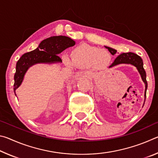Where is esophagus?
<instances>
[{
    "label": "esophagus",
    "mask_w": 158,
    "mask_h": 158,
    "mask_svg": "<svg viewBox=\"0 0 158 158\" xmlns=\"http://www.w3.org/2000/svg\"><path fill=\"white\" fill-rule=\"evenodd\" d=\"M84 75H89V73H84Z\"/></svg>",
    "instance_id": "34e87169"
}]
</instances>
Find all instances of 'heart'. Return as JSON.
<instances>
[{"label":"heart","mask_w":158,"mask_h":158,"mask_svg":"<svg viewBox=\"0 0 158 158\" xmlns=\"http://www.w3.org/2000/svg\"><path fill=\"white\" fill-rule=\"evenodd\" d=\"M63 60L68 65L81 68L93 65L96 69L105 68L111 60V55L105 50H100L99 48L87 44H81L74 48L72 52V58L67 56Z\"/></svg>","instance_id":"heart-1"}]
</instances>
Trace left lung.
I'll list each match as a JSON object with an SVG mask.
<instances>
[{
	"instance_id": "8db88e82",
	"label": "left lung",
	"mask_w": 158,
	"mask_h": 158,
	"mask_svg": "<svg viewBox=\"0 0 158 158\" xmlns=\"http://www.w3.org/2000/svg\"><path fill=\"white\" fill-rule=\"evenodd\" d=\"M106 49H108L109 52H110L112 55L116 54L117 51L114 49H112V48L105 47ZM122 63H125V64H131L134 66H135L136 68H137L139 73L141 74V79H142L143 81L144 82L146 85V89H145V100L146 97V90L147 87H148V84H147L146 81V71L143 68V60L141 59V58L136 54L135 53L132 52H127V53H123L119 56H118L116 59H115L114 62L111 64V65L109 66V68H112V67L116 66L118 64H122Z\"/></svg>"
}]
</instances>
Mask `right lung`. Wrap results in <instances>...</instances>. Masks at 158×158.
<instances>
[{"instance_id": "obj_1", "label": "right lung", "mask_w": 158, "mask_h": 158, "mask_svg": "<svg viewBox=\"0 0 158 158\" xmlns=\"http://www.w3.org/2000/svg\"><path fill=\"white\" fill-rule=\"evenodd\" d=\"M74 44L75 42L68 37L53 36L42 41L36 49L22 55L16 65V73L14 77L15 93L21 85L29 67L40 63L62 62L61 58L58 56V53Z\"/></svg>"}]
</instances>
